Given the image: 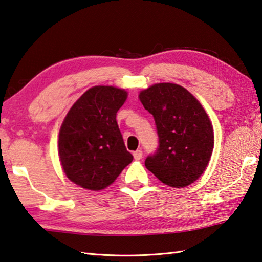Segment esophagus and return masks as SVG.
Wrapping results in <instances>:
<instances>
[{"label":"esophagus","instance_id":"obj_1","mask_svg":"<svg viewBox=\"0 0 262 262\" xmlns=\"http://www.w3.org/2000/svg\"><path fill=\"white\" fill-rule=\"evenodd\" d=\"M133 156H134L135 160H141L142 157H143V152L141 150H137L134 153H133Z\"/></svg>","mask_w":262,"mask_h":262}]
</instances>
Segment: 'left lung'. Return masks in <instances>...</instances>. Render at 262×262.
Wrapping results in <instances>:
<instances>
[{
    "label": "left lung",
    "mask_w": 262,
    "mask_h": 262,
    "mask_svg": "<svg viewBox=\"0 0 262 262\" xmlns=\"http://www.w3.org/2000/svg\"><path fill=\"white\" fill-rule=\"evenodd\" d=\"M140 100L155 118L159 146L145 167L170 187H185L202 175L212 155L211 121L201 103L181 85L159 83Z\"/></svg>",
    "instance_id": "1"
}]
</instances>
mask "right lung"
<instances>
[{"label":"right lung","mask_w":262,"mask_h":262,"mask_svg":"<svg viewBox=\"0 0 262 262\" xmlns=\"http://www.w3.org/2000/svg\"><path fill=\"white\" fill-rule=\"evenodd\" d=\"M126 99L125 90L94 86L67 114L60 128L58 151L66 176L76 185L101 191L133 161L116 120Z\"/></svg>","instance_id":"1"}]
</instances>
